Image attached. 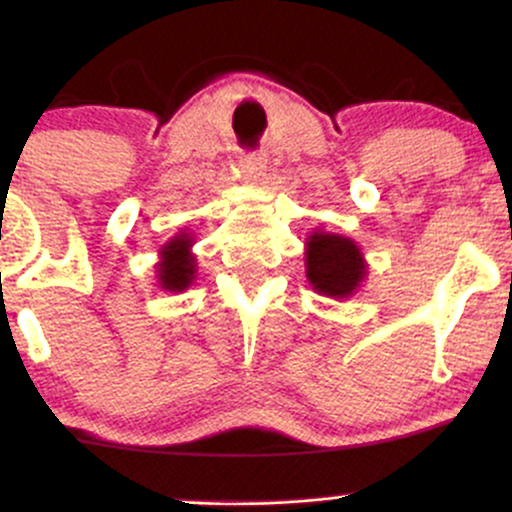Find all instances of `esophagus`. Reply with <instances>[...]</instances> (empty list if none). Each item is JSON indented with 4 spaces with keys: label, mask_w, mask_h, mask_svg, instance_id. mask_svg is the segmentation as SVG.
<instances>
[{
    "label": "esophagus",
    "mask_w": 512,
    "mask_h": 512,
    "mask_svg": "<svg viewBox=\"0 0 512 512\" xmlns=\"http://www.w3.org/2000/svg\"><path fill=\"white\" fill-rule=\"evenodd\" d=\"M238 161H240V168H243L245 173H250L252 178H260L267 158H264V154H257V151H240Z\"/></svg>",
    "instance_id": "esophagus-1"
}]
</instances>
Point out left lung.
<instances>
[{"instance_id": "8db88e82", "label": "left lung", "mask_w": 512, "mask_h": 512, "mask_svg": "<svg viewBox=\"0 0 512 512\" xmlns=\"http://www.w3.org/2000/svg\"><path fill=\"white\" fill-rule=\"evenodd\" d=\"M305 274L320 296L349 298L366 279V260L351 238L315 231L305 240Z\"/></svg>"}]
</instances>
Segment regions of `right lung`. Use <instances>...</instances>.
<instances>
[{
    "instance_id": "obj_1",
    "label": "right lung",
    "mask_w": 512,
    "mask_h": 512,
    "mask_svg": "<svg viewBox=\"0 0 512 512\" xmlns=\"http://www.w3.org/2000/svg\"><path fill=\"white\" fill-rule=\"evenodd\" d=\"M190 248L192 236L185 231L173 240H168L161 248V262L156 264V279L163 291L182 293L187 286H192V281L197 276V264Z\"/></svg>"
}]
</instances>
